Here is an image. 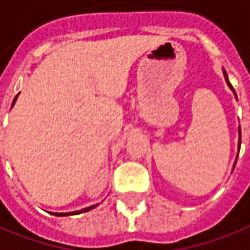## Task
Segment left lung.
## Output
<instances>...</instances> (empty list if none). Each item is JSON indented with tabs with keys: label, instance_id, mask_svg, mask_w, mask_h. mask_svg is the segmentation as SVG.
I'll return each mask as SVG.
<instances>
[{
	"label": "left lung",
	"instance_id": "8db88e82",
	"mask_svg": "<svg viewBox=\"0 0 250 250\" xmlns=\"http://www.w3.org/2000/svg\"><path fill=\"white\" fill-rule=\"evenodd\" d=\"M223 76H225V80H226V83L229 85V88L233 90V93H234L235 96V99H237V95H235V92H234V89H233V86H231V83H229V78H228V74H226V71L223 70ZM238 134H240V138H238V149H240V146H241V127L238 128Z\"/></svg>",
	"mask_w": 250,
	"mask_h": 250
}]
</instances>
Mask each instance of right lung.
Segmentation results:
<instances>
[{
  "mask_svg": "<svg viewBox=\"0 0 250 250\" xmlns=\"http://www.w3.org/2000/svg\"><path fill=\"white\" fill-rule=\"evenodd\" d=\"M16 100H17V96L15 97V100H13V103H12V107H13V104L16 103ZM96 206H90V207H86V208H83V210H80V211H73V212H52L54 215L57 216H66V215H77V214H81V212H85V211H89L92 210V208H95Z\"/></svg>",
  "mask_w": 250,
  "mask_h": 250,
  "instance_id": "obj_1",
  "label": "right lung"
}]
</instances>
